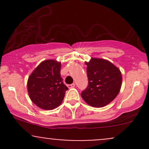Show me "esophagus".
Here are the masks:
<instances>
[{
    "label": "esophagus",
    "mask_w": 149,
    "mask_h": 149,
    "mask_svg": "<svg viewBox=\"0 0 149 149\" xmlns=\"http://www.w3.org/2000/svg\"><path fill=\"white\" fill-rule=\"evenodd\" d=\"M75 85H75V83H73V84L68 85L67 87H68V88H74Z\"/></svg>",
    "instance_id": "34e87169"
}]
</instances>
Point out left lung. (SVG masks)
Here are the masks:
<instances>
[{
	"label": "left lung",
	"instance_id": "1",
	"mask_svg": "<svg viewBox=\"0 0 149 149\" xmlns=\"http://www.w3.org/2000/svg\"><path fill=\"white\" fill-rule=\"evenodd\" d=\"M87 65L88 85L81 93L89 105L103 107L118 95L122 85L120 71L109 61L92 58Z\"/></svg>",
	"mask_w": 149,
	"mask_h": 149
}]
</instances>
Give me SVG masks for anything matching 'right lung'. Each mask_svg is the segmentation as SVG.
Instances as JSON below:
<instances>
[{
  "mask_svg": "<svg viewBox=\"0 0 149 149\" xmlns=\"http://www.w3.org/2000/svg\"><path fill=\"white\" fill-rule=\"evenodd\" d=\"M61 63L54 59L42 61L29 77L27 89L37 107L52 110L61 104L67 87L60 74Z\"/></svg>",
  "mask_w": 149,
  "mask_h": 149,
  "instance_id": "obj_1",
  "label": "right lung"
}]
</instances>
